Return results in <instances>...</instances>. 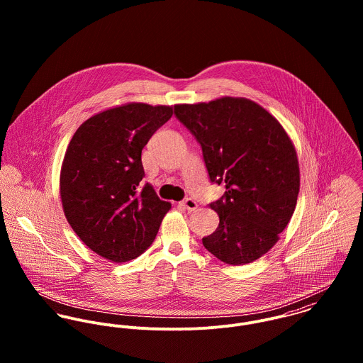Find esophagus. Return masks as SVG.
I'll return each instance as SVG.
<instances>
[{
  "label": "esophagus",
  "instance_id": "esophagus-1",
  "mask_svg": "<svg viewBox=\"0 0 363 363\" xmlns=\"http://www.w3.org/2000/svg\"><path fill=\"white\" fill-rule=\"evenodd\" d=\"M182 206L186 208L187 211H190V212H193V211H196L197 207H199V204L193 200V199H186L183 203H182Z\"/></svg>",
  "mask_w": 363,
  "mask_h": 363
}]
</instances>
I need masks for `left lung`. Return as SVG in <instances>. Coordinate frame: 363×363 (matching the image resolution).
Returning <instances> with one entry per match:
<instances>
[{"instance_id":"obj_1","label":"left lung","mask_w":363,"mask_h":363,"mask_svg":"<svg viewBox=\"0 0 363 363\" xmlns=\"http://www.w3.org/2000/svg\"><path fill=\"white\" fill-rule=\"evenodd\" d=\"M174 114L200 143L211 182L226 187L209 204L219 225L203 238L204 247L230 265L256 261L279 240L296 207L301 173L292 140L246 98L176 104Z\"/></svg>"}]
</instances>
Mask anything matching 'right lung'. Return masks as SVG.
<instances>
[{"mask_svg":"<svg viewBox=\"0 0 363 363\" xmlns=\"http://www.w3.org/2000/svg\"><path fill=\"white\" fill-rule=\"evenodd\" d=\"M172 114V106H116L84 121L68 144L60 173L62 209L78 238L104 259L143 255L172 207L150 183L141 186L143 148Z\"/></svg>","mask_w":363,"mask_h":363,"instance_id":"right-lung-1","label":"right lung"}]
</instances>
